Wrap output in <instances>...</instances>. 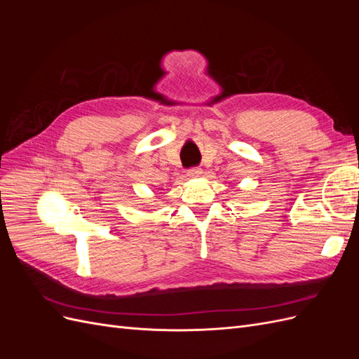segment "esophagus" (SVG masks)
Returning a JSON list of instances; mask_svg holds the SVG:
<instances>
[{
    "instance_id": "esophagus-1",
    "label": "esophagus",
    "mask_w": 359,
    "mask_h": 359,
    "mask_svg": "<svg viewBox=\"0 0 359 359\" xmlns=\"http://www.w3.org/2000/svg\"><path fill=\"white\" fill-rule=\"evenodd\" d=\"M202 175V169L201 168H191L187 170V177L189 178H199Z\"/></svg>"
}]
</instances>
